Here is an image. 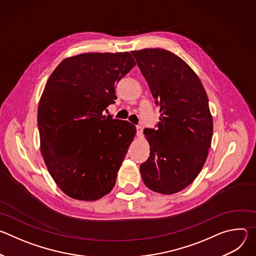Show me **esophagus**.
<instances>
[{
    "label": "esophagus",
    "mask_w": 256,
    "mask_h": 256,
    "mask_svg": "<svg viewBox=\"0 0 256 256\" xmlns=\"http://www.w3.org/2000/svg\"><path fill=\"white\" fill-rule=\"evenodd\" d=\"M142 128L140 126H136V136H142Z\"/></svg>",
    "instance_id": "34e87169"
}]
</instances>
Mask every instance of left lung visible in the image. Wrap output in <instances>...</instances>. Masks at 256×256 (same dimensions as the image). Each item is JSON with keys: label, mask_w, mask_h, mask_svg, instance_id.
I'll return each instance as SVG.
<instances>
[{"label": "left lung", "mask_w": 256, "mask_h": 256, "mask_svg": "<svg viewBox=\"0 0 256 256\" xmlns=\"http://www.w3.org/2000/svg\"><path fill=\"white\" fill-rule=\"evenodd\" d=\"M136 64L160 106L158 130L146 128L150 157L140 166L144 184L162 194L192 184L210 148L212 118L206 90L194 70L162 48L132 50Z\"/></svg>", "instance_id": "8db88e82"}]
</instances>
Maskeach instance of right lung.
Segmentation results:
<instances>
[{
	"instance_id": "right-lung-1",
	"label": "right lung",
	"mask_w": 256,
	"mask_h": 256,
	"mask_svg": "<svg viewBox=\"0 0 256 256\" xmlns=\"http://www.w3.org/2000/svg\"><path fill=\"white\" fill-rule=\"evenodd\" d=\"M136 66L130 52H88L64 58L38 104L40 151L68 196L97 200L112 192L136 132L126 120L103 116L114 86Z\"/></svg>"
}]
</instances>
